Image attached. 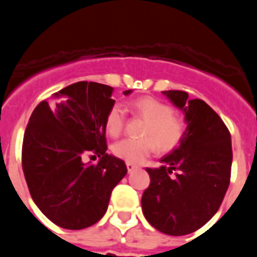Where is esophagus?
<instances>
[{
  "instance_id": "1",
  "label": "esophagus",
  "mask_w": 257,
  "mask_h": 257,
  "mask_svg": "<svg viewBox=\"0 0 257 257\" xmlns=\"http://www.w3.org/2000/svg\"><path fill=\"white\" fill-rule=\"evenodd\" d=\"M126 166H127V171L128 172H133L134 170L138 169V166L134 165V163H130V162H126Z\"/></svg>"
}]
</instances>
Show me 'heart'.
<instances>
[{
	"instance_id": "b5f03b06",
	"label": "heart",
	"mask_w": 257,
	"mask_h": 257,
	"mask_svg": "<svg viewBox=\"0 0 257 257\" xmlns=\"http://www.w3.org/2000/svg\"><path fill=\"white\" fill-rule=\"evenodd\" d=\"M134 114L147 121L143 139H123L113 145V153L130 163H140L158 148L163 152L176 148L184 138L185 122L175 114L171 105L156 97L144 96L127 104ZM124 126V110L114 104L105 115V131L110 136H118Z\"/></svg>"
}]
</instances>
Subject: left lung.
Segmentation results:
<instances>
[{"instance_id": "8db88e82", "label": "left lung", "mask_w": 257, "mask_h": 257, "mask_svg": "<svg viewBox=\"0 0 257 257\" xmlns=\"http://www.w3.org/2000/svg\"><path fill=\"white\" fill-rule=\"evenodd\" d=\"M162 94L183 109L187 130L178 148L162 158L165 165L147 169L151 184L142 207L157 230L185 235L205 225L225 197L233 160L230 133L201 99H188V92L179 90Z\"/></svg>"}]
</instances>
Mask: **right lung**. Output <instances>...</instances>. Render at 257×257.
<instances>
[{
  "label": "right lung",
  "instance_id": "add662e5",
  "mask_svg": "<svg viewBox=\"0 0 257 257\" xmlns=\"http://www.w3.org/2000/svg\"><path fill=\"white\" fill-rule=\"evenodd\" d=\"M112 92L97 82L72 83L41 101L27 124L22 148L27 185L37 207L60 228L78 230L99 221L113 188L127 174L123 161L106 153ZM90 154L101 161L86 164Z\"/></svg>",
  "mask_w": 257,
  "mask_h": 257
}]
</instances>
